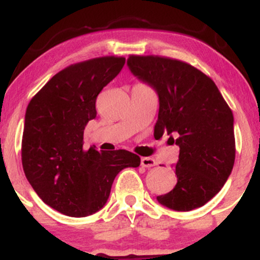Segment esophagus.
<instances>
[{
  "mask_svg": "<svg viewBox=\"0 0 260 260\" xmlns=\"http://www.w3.org/2000/svg\"><path fill=\"white\" fill-rule=\"evenodd\" d=\"M140 164H142L143 168H153V166L156 165V161H155L153 157H142V160H140Z\"/></svg>",
  "mask_w": 260,
  "mask_h": 260,
  "instance_id": "obj_1",
  "label": "esophagus"
}]
</instances>
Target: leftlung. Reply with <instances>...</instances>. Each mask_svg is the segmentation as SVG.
<instances>
[{
  "mask_svg": "<svg viewBox=\"0 0 260 260\" xmlns=\"http://www.w3.org/2000/svg\"><path fill=\"white\" fill-rule=\"evenodd\" d=\"M127 64L159 96L155 138L168 134L180 147L174 166L177 183L169 193L157 196V202L176 211L203 207L220 192L234 168L231 109L215 83L186 62L131 55Z\"/></svg>",
  "mask_w": 260,
  "mask_h": 260,
  "instance_id": "8db88e82",
  "label": "left lung"
}]
</instances>
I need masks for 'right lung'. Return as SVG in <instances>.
<instances>
[{"instance_id": "right-lung-1", "label": "right lung", "mask_w": 260, "mask_h": 260, "mask_svg": "<svg viewBox=\"0 0 260 260\" xmlns=\"http://www.w3.org/2000/svg\"><path fill=\"white\" fill-rule=\"evenodd\" d=\"M126 58L105 56L71 64L52 77L25 112L22 164L29 183L44 203L67 216L99 211L118 172L138 168L127 150L83 149L84 128L96 117L104 86L121 72Z\"/></svg>"}]
</instances>
